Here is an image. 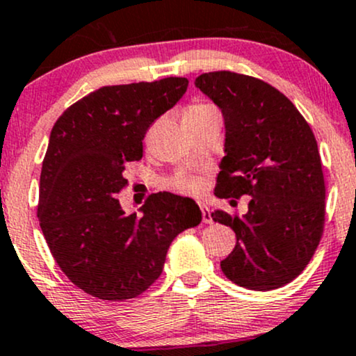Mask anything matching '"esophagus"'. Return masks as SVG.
<instances>
[{"mask_svg": "<svg viewBox=\"0 0 356 356\" xmlns=\"http://www.w3.org/2000/svg\"><path fill=\"white\" fill-rule=\"evenodd\" d=\"M199 206H201V211H202V220L206 224H211L212 222V216H211L209 207H207L206 204H199Z\"/></svg>", "mask_w": 356, "mask_h": 356, "instance_id": "1", "label": "esophagus"}]
</instances>
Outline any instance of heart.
Segmentation results:
<instances>
[{
  "instance_id": "1",
  "label": "heart",
  "mask_w": 356,
  "mask_h": 356,
  "mask_svg": "<svg viewBox=\"0 0 356 356\" xmlns=\"http://www.w3.org/2000/svg\"><path fill=\"white\" fill-rule=\"evenodd\" d=\"M209 110H216L212 105L209 104H192L189 107L186 108L184 115H199V113L204 112H209ZM172 186L175 189L184 191V192H194L197 191V179H192V177H181V179H175L172 182Z\"/></svg>"
}]
</instances>
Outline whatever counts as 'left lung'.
Returning a JSON list of instances; mask_svg holds the SVG:
<instances>
[{"label": "left lung", "mask_w": 356, "mask_h": 356, "mask_svg": "<svg viewBox=\"0 0 356 356\" xmlns=\"http://www.w3.org/2000/svg\"><path fill=\"white\" fill-rule=\"evenodd\" d=\"M195 87L218 105L226 125L216 195L251 197L244 216L211 214L238 238L220 269L243 288H281L312 261L325 227V177L313 130L288 97L254 76L209 72Z\"/></svg>", "instance_id": "8db88e82"}]
</instances>
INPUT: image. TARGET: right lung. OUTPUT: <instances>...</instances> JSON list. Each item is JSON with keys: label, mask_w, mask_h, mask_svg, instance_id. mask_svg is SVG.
<instances>
[{"label": "right lung", "mask_w": 356, "mask_h": 356, "mask_svg": "<svg viewBox=\"0 0 356 356\" xmlns=\"http://www.w3.org/2000/svg\"><path fill=\"white\" fill-rule=\"evenodd\" d=\"M182 76L102 87L53 125L40 175L38 220L56 264L99 300L136 298L164 269L170 243L202 220L189 197L159 192L127 216L117 194L145 132L186 93Z\"/></svg>", "instance_id": "obj_1"}]
</instances>
